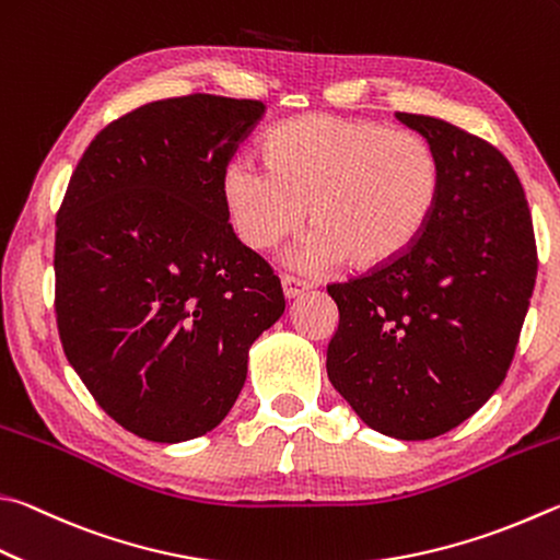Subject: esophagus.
Returning <instances> with one entry per match:
<instances>
[{
	"label": "esophagus",
	"mask_w": 560,
	"mask_h": 560,
	"mask_svg": "<svg viewBox=\"0 0 560 560\" xmlns=\"http://www.w3.org/2000/svg\"><path fill=\"white\" fill-rule=\"evenodd\" d=\"M281 287H283V296L293 301V299H299L301 293H306L311 289V283L301 281L296 277H289V273H287V277H281Z\"/></svg>",
	"instance_id": "esophagus-1"
}]
</instances>
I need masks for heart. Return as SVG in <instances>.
I'll return each mask as SVG.
<instances>
[{
    "instance_id": "1",
    "label": "heart",
    "mask_w": 560,
    "mask_h": 560,
    "mask_svg": "<svg viewBox=\"0 0 560 560\" xmlns=\"http://www.w3.org/2000/svg\"><path fill=\"white\" fill-rule=\"evenodd\" d=\"M267 168L235 159L222 176V200L235 235L267 252L318 228L299 252L306 269L350 259L358 271L399 261L423 237L439 208L443 166L435 149L409 129L372 119L303 115L264 141Z\"/></svg>"
}]
</instances>
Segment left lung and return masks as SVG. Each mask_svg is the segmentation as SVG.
Here are the masks:
<instances>
[{"label": "left lung", "instance_id": "1", "mask_svg": "<svg viewBox=\"0 0 560 560\" xmlns=\"http://www.w3.org/2000/svg\"><path fill=\"white\" fill-rule=\"evenodd\" d=\"M396 117L439 154L441 200L399 261L328 283L340 323L325 368L370 429L425 441L504 382L538 257L522 180L500 149L439 117Z\"/></svg>", "mask_w": 560, "mask_h": 560}]
</instances>
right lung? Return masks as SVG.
Here are the masks:
<instances>
[{"label":"right lung","mask_w":560,"mask_h":560,"mask_svg":"<svg viewBox=\"0 0 560 560\" xmlns=\"http://www.w3.org/2000/svg\"><path fill=\"white\" fill-rule=\"evenodd\" d=\"M259 100L183 95L90 141L56 215V323L109 419L180 443L225 419L252 342L281 318V281L242 245L222 176Z\"/></svg>","instance_id":"add662e5"}]
</instances>
